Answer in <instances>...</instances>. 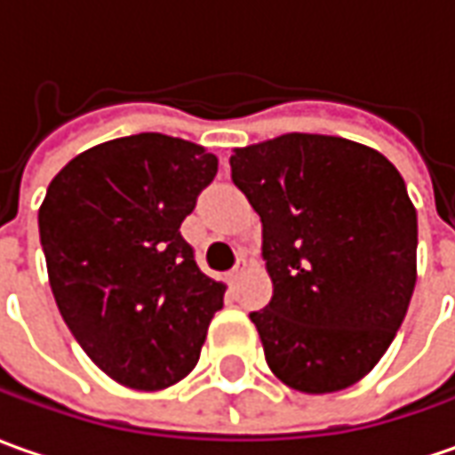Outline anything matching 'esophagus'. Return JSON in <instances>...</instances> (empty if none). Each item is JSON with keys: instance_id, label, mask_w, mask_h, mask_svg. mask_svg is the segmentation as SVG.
<instances>
[{"instance_id": "34e87169", "label": "esophagus", "mask_w": 455, "mask_h": 455, "mask_svg": "<svg viewBox=\"0 0 455 455\" xmlns=\"http://www.w3.org/2000/svg\"><path fill=\"white\" fill-rule=\"evenodd\" d=\"M243 267H246V264L241 261V264H236V267L228 271V276H231V281H239L241 279V274H243Z\"/></svg>"}]
</instances>
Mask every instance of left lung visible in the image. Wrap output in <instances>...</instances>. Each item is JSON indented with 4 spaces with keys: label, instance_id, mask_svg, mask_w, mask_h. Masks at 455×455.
I'll use <instances>...</instances> for the list:
<instances>
[{
    "label": "left lung",
    "instance_id": "8db88e82",
    "mask_svg": "<svg viewBox=\"0 0 455 455\" xmlns=\"http://www.w3.org/2000/svg\"><path fill=\"white\" fill-rule=\"evenodd\" d=\"M228 164L261 216L274 296L249 316L268 369L301 394L354 386L416 286L419 224L398 169L356 141L296 132L234 149Z\"/></svg>",
    "mask_w": 455,
    "mask_h": 455
}]
</instances>
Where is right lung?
Listing matches in <instances>:
<instances>
[{
  "label": "right lung",
  "mask_w": 455,
  "mask_h": 455,
  "mask_svg": "<svg viewBox=\"0 0 455 455\" xmlns=\"http://www.w3.org/2000/svg\"><path fill=\"white\" fill-rule=\"evenodd\" d=\"M219 159L184 139L134 134L74 156L46 188L39 239L74 339L109 379L162 391L188 376L227 286L181 236Z\"/></svg>",
  "instance_id": "add662e5"
}]
</instances>
